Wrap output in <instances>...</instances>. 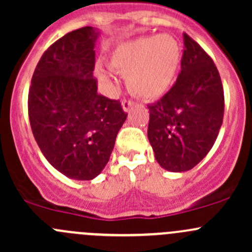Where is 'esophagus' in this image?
<instances>
[{
  "label": "esophagus",
  "instance_id": "obj_1",
  "mask_svg": "<svg viewBox=\"0 0 252 252\" xmlns=\"http://www.w3.org/2000/svg\"><path fill=\"white\" fill-rule=\"evenodd\" d=\"M122 106H123L124 111L129 112L130 111V108L134 106V102L131 100H126V98H124V100L122 101Z\"/></svg>",
  "mask_w": 252,
  "mask_h": 252
}]
</instances>
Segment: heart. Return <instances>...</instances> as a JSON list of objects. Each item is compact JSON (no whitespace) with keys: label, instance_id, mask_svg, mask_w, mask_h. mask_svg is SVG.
<instances>
[{"label":"heart","instance_id":"heart-1","mask_svg":"<svg viewBox=\"0 0 252 252\" xmlns=\"http://www.w3.org/2000/svg\"><path fill=\"white\" fill-rule=\"evenodd\" d=\"M182 60V48L172 35H149L119 45L112 52L110 67L126 75V86L133 95L144 100H156L173 86ZM98 79L110 83L111 75L96 69Z\"/></svg>","mask_w":252,"mask_h":252}]
</instances>
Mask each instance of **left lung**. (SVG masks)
Masks as SVG:
<instances>
[{"mask_svg":"<svg viewBox=\"0 0 252 252\" xmlns=\"http://www.w3.org/2000/svg\"><path fill=\"white\" fill-rule=\"evenodd\" d=\"M182 70L171 90L149 105V141L159 166L171 172L194 168L217 139L224 114V91L217 67L188 34Z\"/></svg>","mask_w":252,"mask_h":252,"instance_id":"8db88e82","label":"left lung"}]
</instances>
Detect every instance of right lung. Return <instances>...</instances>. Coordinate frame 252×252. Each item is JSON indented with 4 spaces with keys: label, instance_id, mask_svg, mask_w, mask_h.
<instances>
[{
    "label": "right lung",
    "instance_id": "obj_1",
    "mask_svg": "<svg viewBox=\"0 0 252 252\" xmlns=\"http://www.w3.org/2000/svg\"><path fill=\"white\" fill-rule=\"evenodd\" d=\"M91 27L70 32L40 58L28 96L30 126L46 159L77 180L102 172L126 119L119 100L97 94Z\"/></svg>",
    "mask_w": 252,
    "mask_h": 252
}]
</instances>
